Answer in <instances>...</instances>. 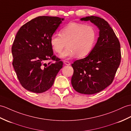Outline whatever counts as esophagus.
Wrapping results in <instances>:
<instances>
[{
    "label": "esophagus",
    "instance_id": "esophagus-1",
    "mask_svg": "<svg viewBox=\"0 0 131 131\" xmlns=\"http://www.w3.org/2000/svg\"><path fill=\"white\" fill-rule=\"evenodd\" d=\"M63 63L67 66L70 65V63L69 61H63Z\"/></svg>",
    "mask_w": 131,
    "mask_h": 131
}]
</instances>
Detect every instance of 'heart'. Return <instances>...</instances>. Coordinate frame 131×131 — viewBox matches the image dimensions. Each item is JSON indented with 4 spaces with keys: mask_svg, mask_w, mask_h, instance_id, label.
Segmentation results:
<instances>
[{
    "mask_svg": "<svg viewBox=\"0 0 131 131\" xmlns=\"http://www.w3.org/2000/svg\"><path fill=\"white\" fill-rule=\"evenodd\" d=\"M96 39V31L92 26L80 23H70L60 31V35L53 33L50 45L56 53H60L67 43L68 48L60 54L63 59L78 56H87L92 51Z\"/></svg>",
    "mask_w": 131,
    "mask_h": 131,
    "instance_id": "b5f03b06",
    "label": "heart"
}]
</instances>
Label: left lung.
<instances>
[{
    "label": "left lung",
    "mask_w": 131,
    "mask_h": 131,
    "mask_svg": "<svg viewBox=\"0 0 131 131\" xmlns=\"http://www.w3.org/2000/svg\"><path fill=\"white\" fill-rule=\"evenodd\" d=\"M99 30V37L89 55L75 61L71 66L73 88L81 94H94L111 85L120 65L121 54L119 40L107 21L96 16L82 18Z\"/></svg>",
    "instance_id": "8db88e82"
}]
</instances>
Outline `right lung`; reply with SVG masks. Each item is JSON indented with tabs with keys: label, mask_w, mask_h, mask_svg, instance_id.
Instances as JSON below:
<instances>
[{
	"label": "right lung",
	"mask_w": 131,
	"mask_h": 131,
	"mask_svg": "<svg viewBox=\"0 0 131 131\" xmlns=\"http://www.w3.org/2000/svg\"><path fill=\"white\" fill-rule=\"evenodd\" d=\"M63 18L36 17L20 27L12 47L13 66L18 80L26 90L41 93L52 86L63 62L53 55L50 37ZM53 63H45L47 60Z\"/></svg>",
	"instance_id": "right-lung-1"
}]
</instances>
